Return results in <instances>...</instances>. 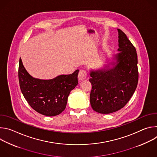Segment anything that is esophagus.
<instances>
[{"label":"esophagus","instance_id":"34e87169","mask_svg":"<svg viewBox=\"0 0 157 157\" xmlns=\"http://www.w3.org/2000/svg\"><path fill=\"white\" fill-rule=\"evenodd\" d=\"M87 77V73L85 70H80L78 76V79L79 81H82L84 79H86V78Z\"/></svg>","mask_w":157,"mask_h":157}]
</instances>
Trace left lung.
<instances>
[{
  "mask_svg": "<svg viewBox=\"0 0 157 157\" xmlns=\"http://www.w3.org/2000/svg\"><path fill=\"white\" fill-rule=\"evenodd\" d=\"M119 52L104 68L90 71L92 89L90 102L93 109L100 114L116 112L128 102L138 84L137 54L136 48L120 29Z\"/></svg>",
  "mask_w": 157,
  "mask_h": 157,
  "instance_id": "obj_1",
  "label": "left lung"
}]
</instances>
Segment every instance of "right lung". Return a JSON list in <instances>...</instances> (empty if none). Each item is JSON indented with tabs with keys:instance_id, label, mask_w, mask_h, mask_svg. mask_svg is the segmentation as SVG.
Listing matches in <instances>:
<instances>
[{
	"instance_id": "right-lung-1",
	"label": "right lung",
	"mask_w": 157,
	"mask_h": 157,
	"mask_svg": "<svg viewBox=\"0 0 157 157\" xmlns=\"http://www.w3.org/2000/svg\"><path fill=\"white\" fill-rule=\"evenodd\" d=\"M79 70L71 75H62L52 79L32 77L19 60L18 79L22 94L37 113L46 116H55L65 109L68 96L78 85Z\"/></svg>"
}]
</instances>
